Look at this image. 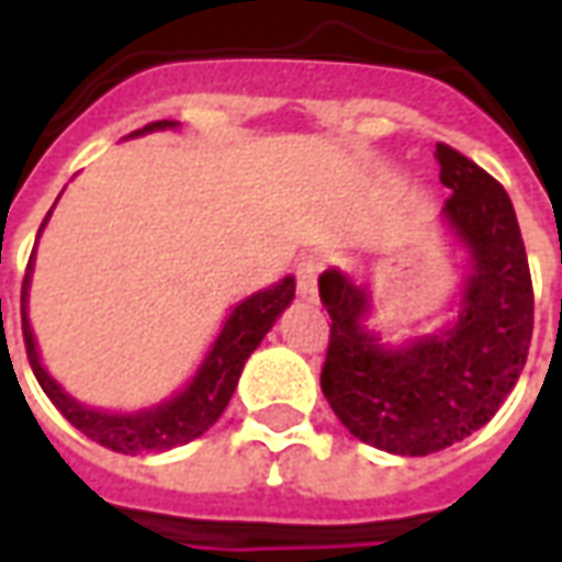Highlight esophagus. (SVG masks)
<instances>
[{"label":"esophagus","mask_w":562,"mask_h":562,"mask_svg":"<svg viewBox=\"0 0 562 562\" xmlns=\"http://www.w3.org/2000/svg\"><path fill=\"white\" fill-rule=\"evenodd\" d=\"M318 273H322V258L304 256L297 261V294L313 301L318 289Z\"/></svg>","instance_id":"34e87169"}]
</instances>
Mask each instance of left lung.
Listing matches in <instances>:
<instances>
[{
    "label": "left lung",
    "mask_w": 562,
    "mask_h": 562,
    "mask_svg": "<svg viewBox=\"0 0 562 562\" xmlns=\"http://www.w3.org/2000/svg\"><path fill=\"white\" fill-rule=\"evenodd\" d=\"M451 189L446 222L470 246L454 328L385 349L361 325L367 292L340 270L318 277L330 337L322 391L349 434L403 458H424L475 434L515 389L532 340V280L506 189L448 144H436Z\"/></svg>",
    "instance_id": "obj_1"
}]
</instances>
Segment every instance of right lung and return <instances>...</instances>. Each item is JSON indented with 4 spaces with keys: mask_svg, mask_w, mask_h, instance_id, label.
<instances>
[{
    "mask_svg": "<svg viewBox=\"0 0 562 562\" xmlns=\"http://www.w3.org/2000/svg\"><path fill=\"white\" fill-rule=\"evenodd\" d=\"M171 120H159L149 126L132 132V135H144L153 128H171ZM50 216V213H47ZM47 222V220H44ZM42 222V228H44ZM30 270L32 258L26 265V277H23V289H20V325H23V342H26V358L42 391L50 397L59 413L66 415L68 422L78 427L80 434L90 436L92 442L120 451V454H153V451H168L173 446H186L189 439H195L204 430H210L216 418L225 413V406L232 401L237 379L244 370L246 358L256 352V346L265 340V334L273 328V322L280 318L285 306L292 304L294 297V277H285L277 282L273 289L246 297L234 306L232 316L220 330V337L213 342V349L204 358V364L195 373V379L180 391L173 401H165L161 406L144 409L135 415H114L99 413V409H87L83 403L71 401L66 391L56 385L54 379L47 376V370L38 361V349H35V337H32L30 318H26V289H30Z\"/></svg>",
    "mask_w": 562,
    "mask_h": 562,
    "instance_id": "obj_1",
    "label": "right lung"
}]
</instances>
